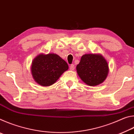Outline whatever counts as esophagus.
Segmentation results:
<instances>
[{"mask_svg": "<svg viewBox=\"0 0 134 134\" xmlns=\"http://www.w3.org/2000/svg\"><path fill=\"white\" fill-rule=\"evenodd\" d=\"M70 70H74V69H75V65H74V64H71L70 66Z\"/></svg>", "mask_w": 134, "mask_h": 134, "instance_id": "obj_1", "label": "esophagus"}]
</instances>
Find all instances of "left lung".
<instances>
[{
  "mask_svg": "<svg viewBox=\"0 0 134 134\" xmlns=\"http://www.w3.org/2000/svg\"><path fill=\"white\" fill-rule=\"evenodd\" d=\"M76 70L84 83L94 86L103 83L107 77L109 65L101 54H86L81 57Z\"/></svg>",
  "mask_w": 134,
  "mask_h": 134,
  "instance_id": "8db88e82",
  "label": "left lung"
}]
</instances>
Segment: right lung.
Instances as JSON below:
<instances>
[{
    "instance_id": "right-lung-1",
    "label": "right lung",
    "mask_w": 134,
    "mask_h": 134,
    "mask_svg": "<svg viewBox=\"0 0 134 134\" xmlns=\"http://www.w3.org/2000/svg\"><path fill=\"white\" fill-rule=\"evenodd\" d=\"M69 69L65 61L55 54H40L34 59L31 65L32 77L38 85H53Z\"/></svg>"
}]
</instances>
